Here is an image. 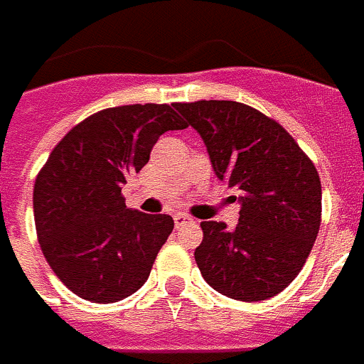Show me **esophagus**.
Here are the masks:
<instances>
[{"instance_id": "obj_1", "label": "esophagus", "mask_w": 364, "mask_h": 364, "mask_svg": "<svg viewBox=\"0 0 364 364\" xmlns=\"http://www.w3.org/2000/svg\"><path fill=\"white\" fill-rule=\"evenodd\" d=\"M190 221H192V218H190L188 213H182V211L174 213V225H176V228H182V225H186Z\"/></svg>"}]
</instances>
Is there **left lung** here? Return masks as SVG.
Returning <instances> with one entry per match:
<instances>
[{"label":"left lung","mask_w":364,"mask_h":364,"mask_svg":"<svg viewBox=\"0 0 364 364\" xmlns=\"http://www.w3.org/2000/svg\"><path fill=\"white\" fill-rule=\"evenodd\" d=\"M198 131L215 176L239 190V223L202 221L198 269L219 294L260 301L298 277L318 237L321 182L282 125L228 100L174 104ZM237 198V196H235Z\"/></svg>","instance_id":"8db88e82"}]
</instances>
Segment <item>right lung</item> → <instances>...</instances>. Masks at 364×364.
<instances>
[{"label":"right lung","mask_w":364,"mask_h":364,"mask_svg":"<svg viewBox=\"0 0 364 364\" xmlns=\"http://www.w3.org/2000/svg\"><path fill=\"white\" fill-rule=\"evenodd\" d=\"M186 129L172 105L135 104L94 113L68 131L33 190L43 255L66 288L97 304L145 284L174 229L166 213L129 210L121 186L166 131Z\"/></svg>","instance_id":"1"}]
</instances>
